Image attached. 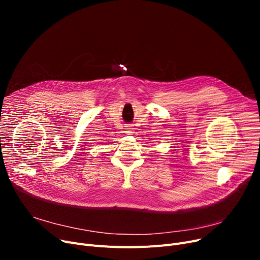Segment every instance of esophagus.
<instances>
[{
  "label": "esophagus",
  "instance_id": "obj_1",
  "mask_svg": "<svg viewBox=\"0 0 260 260\" xmlns=\"http://www.w3.org/2000/svg\"><path fill=\"white\" fill-rule=\"evenodd\" d=\"M125 133H126V134H128V135H132V134L134 133V128H133V126H126V127H125Z\"/></svg>",
  "mask_w": 260,
  "mask_h": 260
}]
</instances>
